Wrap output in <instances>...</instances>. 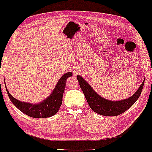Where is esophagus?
Masks as SVG:
<instances>
[{
	"mask_svg": "<svg viewBox=\"0 0 152 152\" xmlns=\"http://www.w3.org/2000/svg\"><path fill=\"white\" fill-rule=\"evenodd\" d=\"M77 74V72H75V74Z\"/></svg>",
	"mask_w": 152,
	"mask_h": 152,
	"instance_id": "1",
	"label": "esophagus"
}]
</instances>
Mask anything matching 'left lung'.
<instances>
[{
    "label": "left lung",
    "instance_id": "obj_1",
    "mask_svg": "<svg viewBox=\"0 0 152 152\" xmlns=\"http://www.w3.org/2000/svg\"><path fill=\"white\" fill-rule=\"evenodd\" d=\"M77 79L90 108L97 114L107 117L119 115L132 107L140 96L145 80L133 96L128 99L115 102L99 96L81 76H77Z\"/></svg>",
    "mask_w": 152,
    "mask_h": 152
}]
</instances>
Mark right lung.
<instances>
[{
	"mask_svg": "<svg viewBox=\"0 0 152 152\" xmlns=\"http://www.w3.org/2000/svg\"><path fill=\"white\" fill-rule=\"evenodd\" d=\"M72 76V74L71 72L62 75L51 94L42 102L37 104L22 102L15 99L8 92L6 84L5 87L10 101L20 111L33 118H47L55 115L60 109L62 102V96L66 86V80Z\"/></svg>",
	"mask_w": 152,
	"mask_h": 152,
	"instance_id": "obj_1",
	"label": "right lung"
}]
</instances>
